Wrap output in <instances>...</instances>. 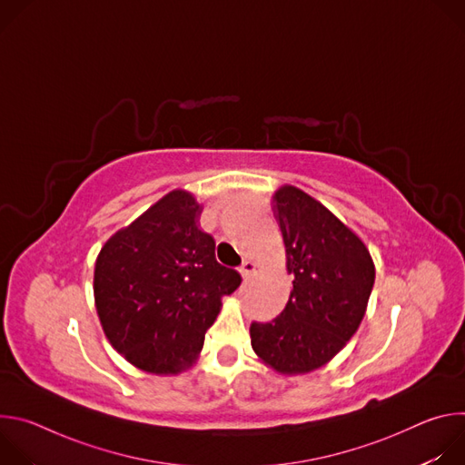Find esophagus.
<instances>
[{
	"label": "esophagus",
	"mask_w": 465,
	"mask_h": 465,
	"mask_svg": "<svg viewBox=\"0 0 465 465\" xmlns=\"http://www.w3.org/2000/svg\"><path fill=\"white\" fill-rule=\"evenodd\" d=\"M239 271H241V276H242L244 280H248V278L253 274V271H255V262H253V261H242Z\"/></svg>",
	"instance_id": "obj_1"
}]
</instances>
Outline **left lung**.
Returning a JSON list of instances; mask_svg holds the SVG:
<instances>
[{"label": "left lung", "instance_id": "left-lung-1", "mask_svg": "<svg viewBox=\"0 0 465 465\" xmlns=\"http://www.w3.org/2000/svg\"><path fill=\"white\" fill-rule=\"evenodd\" d=\"M291 298L272 322H252L255 355L285 375L307 373L333 359L359 329L375 282L366 244L323 204L294 185L274 194Z\"/></svg>", "mask_w": 465, "mask_h": 465}]
</instances>
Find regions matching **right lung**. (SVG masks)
Wrapping results in <instances>:
<instances>
[{
    "label": "right lung",
    "mask_w": 465,
    "mask_h": 465,
    "mask_svg": "<svg viewBox=\"0 0 465 465\" xmlns=\"http://www.w3.org/2000/svg\"><path fill=\"white\" fill-rule=\"evenodd\" d=\"M203 208L174 189L101 248L94 296L103 331L136 368L169 375L189 368L241 276L215 259Z\"/></svg>",
    "instance_id": "add662e5"
}]
</instances>
